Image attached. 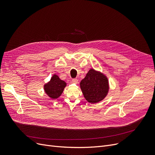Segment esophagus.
Returning a JSON list of instances; mask_svg holds the SVG:
<instances>
[{"label":"esophagus","instance_id":"obj_1","mask_svg":"<svg viewBox=\"0 0 155 155\" xmlns=\"http://www.w3.org/2000/svg\"><path fill=\"white\" fill-rule=\"evenodd\" d=\"M71 82H72L73 84H77L78 83V79L77 78H73L72 80H71Z\"/></svg>","mask_w":155,"mask_h":155}]
</instances>
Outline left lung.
<instances>
[{"label": "left lung", "instance_id": "left-lung-1", "mask_svg": "<svg viewBox=\"0 0 155 155\" xmlns=\"http://www.w3.org/2000/svg\"><path fill=\"white\" fill-rule=\"evenodd\" d=\"M85 99L91 104L102 101L107 96L109 90L107 77L101 71L90 69L80 84Z\"/></svg>", "mask_w": 155, "mask_h": 155}]
</instances>
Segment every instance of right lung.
<instances>
[{"instance_id":"1","label":"right lung","mask_w":155,"mask_h":155,"mask_svg":"<svg viewBox=\"0 0 155 155\" xmlns=\"http://www.w3.org/2000/svg\"><path fill=\"white\" fill-rule=\"evenodd\" d=\"M66 86L67 83L64 81L54 74L51 80L44 85V90L46 94L51 99H56L61 95Z\"/></svg>"}]
</instances>
